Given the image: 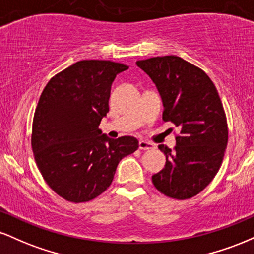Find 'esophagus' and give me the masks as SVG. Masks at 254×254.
Wrapping results in <instances>:
<instances>
[{
    "mask_svg": "<svg viewBox=\"0 0 254 254\" xmlns=\"http://www.w3.org/2000/svg\"><path fill=\"white\" fill-rule=\"evenodd\" d=\"M138 148L141 150H151L155 148V145L153 143H150V142H147V141H143V139H141V141L138 142Z\"/></svg>",
    "mask_w": 254,
    "mask_h": 254,
    "instance_id": "obj_1",
    "label": "esophagus"
}]
</instances>
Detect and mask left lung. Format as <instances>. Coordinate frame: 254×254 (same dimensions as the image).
<instances>
[{
    "instance_id": "obj_1",
    "label": "left lung",
    "mask_w": 254,
    "mask_h": 254,
    "mask_svg": "<svg viewBox=\"0 0 254 254\" xmlns=\"http://www.w3.org/2000/svg\"><path fill=\"white\" fill-rule=\"evenodd\" d=\"M155 83L162 119L180 127L174 151L164 144L166 165L151 177L165 196L188 199L203 191L220 170L228 142L226 113L210 77L178 56L137 61Z\"/></svg>"
}]
</instances>
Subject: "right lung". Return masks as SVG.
I'll list each match as a JSON object with an SVG mask.
<instances>
[{"instance_id":"1","label":"right lung","mask_w":254,"mask_h":254,"mask_svg":"<svg viewBox=\"0 0 254 254\" xmlns=\"http://www.w3.org/2000/svg\"><path fill=\"white\" fill-rule=\"evenodd\" d=\"M127 65L84 60L58 72L40 95L32 127V149L40 173L58 196L88 202L112 183L135 137L109 138L99 129L109 112L111 86Z\"/></svg>"}]
</instances>
